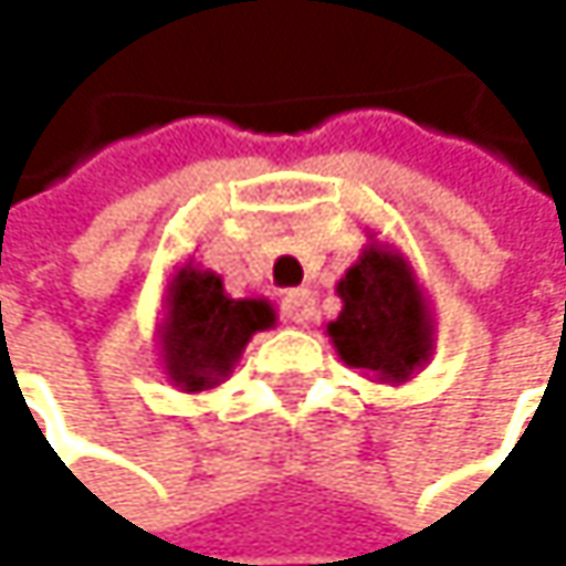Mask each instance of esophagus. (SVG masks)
I'll list each match as a JSON object with an SVG mask.
<instances>
[{
    "instance_id": "obj_1",
    "label": "esophagus",
    "mask_w": 566,
    "mask_h": 566,
    "mask_svg": "<svg viewBox=\"0 0 566 566\" xmlns=\"http://www.w3.org/2000/svg\"><path fill=\"white\" fill-rule=\"evenodd\" d=\"M281 312L292 325H308V318L315 315V295L308 289H292L281 298Z\"/></svg>"
}]
</instances>
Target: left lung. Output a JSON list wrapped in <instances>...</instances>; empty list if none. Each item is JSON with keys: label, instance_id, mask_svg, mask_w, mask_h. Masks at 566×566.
<instances>
[{"label": "left lung", "instance_id": "8db88e82", "mask_svg": "<svg viewBox=\"0 0 566 566\" xmlns=\"http://www.w3.org/2000/svg\"><path fill=\"white\" fill-rule=\"evenodd\" d=\"M335 292L342 312L325 325V335L348 369L389 386H406L426 369L436 352L432 308L412 261L399 248L369 234Z\"/></svg>", "mask_w": 566, "mask_h": 566}]
</instances>
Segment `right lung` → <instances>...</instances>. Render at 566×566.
<instances>
[{
  "mask_svg": "<svg viewBox=\"0 0 566 566\" xmlns=\"http://www.w3.org/2000/svg\"><path fill=\"white\" fill-rule=\"evenodd\" d=\"M277 315L268 298H231L221 274L190 261L177 264L167 277L157 358L164 379L187 392H211L231 379L248 342L274 328Z\"/></svg>",
  "mask_w": 566,
  "mask_h": 566,
  "instance_id": "1",
  "label": "right lung"
}]
</instances>
